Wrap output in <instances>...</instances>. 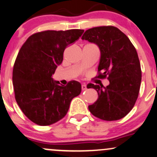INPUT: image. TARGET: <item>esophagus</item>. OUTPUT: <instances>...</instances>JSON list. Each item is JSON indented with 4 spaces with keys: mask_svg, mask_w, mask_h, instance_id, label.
I'll list each match as a JSON object with an SVG mask.
<instances>
[{
    "mask_svg": "<svg viewBox=\"0 0 157 157\" xmlns=\"http://www.w3.org/2000/svg\"><path fill=\"white\" fill-rule=\"evenodd\" d=\"M82 89L83 91H84V90H86V84H82Z\"/></svg>",
    "mask_w": 157,
    "mask_h": 157,
    "instance_id": "obj_1",
    "label": "esophagus"
}]
</instances>
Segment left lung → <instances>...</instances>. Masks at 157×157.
I'll list each match as a JSON object with an SVG mask.
<instances>
[{
	"mask_svg": "<svg viewBox=\"0 0 157 157\" xmlns=\"http://www.w3.org/2000/svg\"><path fill=\"white\" fill-rule=\"evenodd\" d=\"M82 40L99 48L98 78L107 77L109 81L106 87L93 84L86 86L98 94L97 101L88 106L90 112L104 121L123 118L134 107L140 87V63L135 48L124 33L114 26L88 29Z\"/></svg>",
	"mask_w": 157,
	"mask_h": 157,
	"instance_id": "left-lung-1",
	"label": "left lung"
}]
</instances>
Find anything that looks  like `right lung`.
Masks as SVG:
<instances>
[{"label":"right lung","instance_id":"1","mask_svg":"<svg viewBox=\"0 0 157 157\" xmlns=\"http://www.w3.org/2000/svg\"><path fill=\"white\" fill-rule=\"evenodd\" d=\"M84 30L45 31L27 39L13 68L15 99L24 115L40 126H49L66 115L82 85L71 81L66 86L54 81L57 66L62 62L64 49L78 40Z\"/></svg>","mask_w":157,"mask_h":157}]
</instances>
